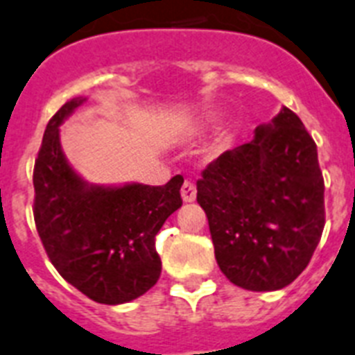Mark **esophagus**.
I'll return each instance as SVG.
<instances>
[{"label":"esophagus","mask_w":355,"mask_h":355,"mask_svg":"<svg viewBox=\"0 0 355 355\" xmlns=\"http://www.w3.org/2000/svg\"><path fill=\"white\" fill-rule=\"evenodd\" d=\"M180 193H182L184 202H193V200H195V197H197V187H195V184L193 182L186 180L182 186V189H180Z\"/></svg>","instance_id":"esophagus-1"}]
</instances>
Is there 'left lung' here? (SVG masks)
<instances>
[{
    "instance_id": "left-lung-1",
    "label": "left lung",
    "mask_w": 355,
    "mask_h": 355,
    "mask_svg": "<svg viewBox=\"0 0 355 355\" xmlns=\"http://www.w3.org/2000/svg\"><path fill=\"white\" fill-rule=\"evenodd\" d=\"M215 259L233 284L273 292L308 266L324 227L318 146L282 107L255 138L207 164L197 182Z\"/></svg>"
}]
</instances>
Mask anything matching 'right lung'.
Instances as JSON below:
<instances>
[{"mask_svg":"<svg viewBox=\"0 0 355 355\" xmlns=\"http://www.w3.org/2000/svg\"><path fill=\"white\" fill-rule=\"evenodd\" d=\"M85 102L73 98L47 123L34 164V223L49 259L69 284L102 304H122L157 284L155 237L182 206L184 178L164 186L87 184L69 166L60 125Z\"/></svg>","mask_w":355,"mask_h":355,"instance_id":"right-lung-1","label":"right lung"}]
</instances>
